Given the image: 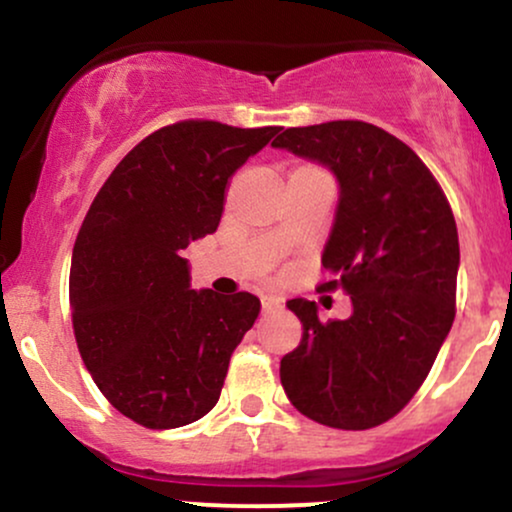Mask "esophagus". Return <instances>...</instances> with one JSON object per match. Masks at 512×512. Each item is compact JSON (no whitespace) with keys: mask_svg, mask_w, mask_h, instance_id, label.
<instances>
[{"mask_svg":"<svg viewBox=\"0 0 512 512\" xmlns=\"http://www.w3.org/2000/svg\"><path fill=\"white\" fill-rule=\"evenodd\" d=\"M276 308H279V301H276V298L272 296L262 298V313H269V310H276Z\"/></svg>","mask_w":512,"mask_h":512,"instance_id":"esophagus-1","label":"esophagus"}]
</instances>
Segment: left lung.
<instances>
[{"mask_svg": "<svg viewBox=\"0 0 512 512\" xmlns=\"http://www.w3.org/2000/svg\"><path fill=\"white\" fill-rule=\"evenodd\" d=\"M272 146L337 178L322 289L339 286L354 308L346 320L320 322L315 301L286 303L303 337L281 358V385L317 424L380 426L416 395L455 320V216L424 161L368 122L291 127Z\"/></svg>", "mask_w": 512, "mask_h": 512, "instance_id": "8db88e82", "label": "left lung"}]
</instances>
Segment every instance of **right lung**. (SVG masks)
<instances>
[{"mask_svg": "<svg viewBox=\"0 0 512 512\" xmlns=\"http://www.w3.org/2000/svg\"><path fill=\"white\" fill-rule=\"evenodd\" d=\"M279 129L163 127L117 163L93 199L69 269L74 337L98 390L127 419L178 428L219 402L260 298L192 289L182 250L219 228L231 178Z\"/></svg>", "mask_w": 512, "mask_h": 512, "instance_id": "right-lung-1", "label": "right lung"}]
</instances>
